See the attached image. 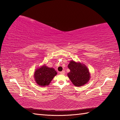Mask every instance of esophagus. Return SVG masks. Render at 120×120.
<instances>
[{
	"mask_svg": "<svg viewBox=\"0 0 120 120\" xmlns=\"http://www.w3.org/2000/svg\"><path fill=\"white\" fill-rule=\"evenodd\" d=\"M60 74L61 75H64L65 74V71H62V72H61L60 73Z\"/></svg>",
	"mask_w": 120,
	"mask_h": 120,
	"instance_id": "34e87169",
	"label": "esophagus"
}]
</instances>
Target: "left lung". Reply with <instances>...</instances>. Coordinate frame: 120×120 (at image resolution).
Instances as JSON below:
<instances>
[{
	"label": "left lung",
	"instance_id": "obj_1",
	"mask_svg": "<svg viewBox=\"0 0 120 120\" xmlns=\"http://www.w3.org/2000/svg\"><path fill=\"white\" fill-rule=\"evenodd\" d=\"M68 68L70 72L68 73V76L74 86H82L90 79V73L88 68L83 63L71 60L68 65Z\"/></svg>",
	"mask_w": 120,
	"mask_h": 120
}]
</instances>
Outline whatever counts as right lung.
<instances>
[{"label":"right lung","instance_id":"add662e5","mask_svg":"<svg viewBox=\"0 0 120 120\" xmlns=\"http://www.w3.org/2000/svg\"><path fill=\"white\" fill-rule=\"evenodd\" d=\"M57 74L54 68L47 67L46 64L37 68L34 73L35 82L41 86H46L49 85L53 78Z\"/></svg>","mask_w":120,"mask_h":120}]
</instances>
